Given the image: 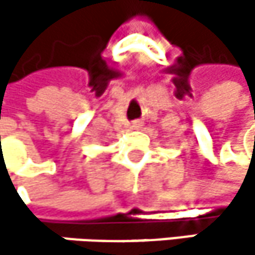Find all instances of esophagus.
I'll list each match as a JSON object with an SVG mask.
<instances>
[{"instance_id": "1", "label": "esophagus", "mask_w": 255, "mask_h": 255, "mask_svg": "<svg viewBox=\"0 0 255 255\" xmlns=\"http://www.w3.org/2000/svg\"><path fill=\"white\" fill-rule=\"evenodd\" d=\"M131 127L135 128V129H137V128L141 127V123H140V121H132V126H131Z\"/></svg>"}]
</instances>
